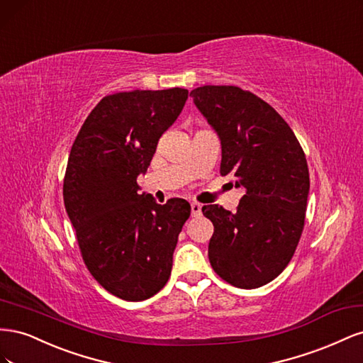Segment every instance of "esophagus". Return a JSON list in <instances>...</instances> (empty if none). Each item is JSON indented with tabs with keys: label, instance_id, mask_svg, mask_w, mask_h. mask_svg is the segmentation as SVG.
I'll use <instances>...</instances> for the list:
<instances>
[{
	"label": "esophagus",
	"instance_id": "obj_1",
	"mask_svg": "<svg viewBox=\"0 0 363 363\" xmlns=\"http://www.w3.org/2000/svg\"><path fill=\"white\" fill-rule=\"evenodd\" d=\"M191 215H192L194 218L200 216V215H201V204H199V203H192V204H191Z\"/></svg>",
	"mask_w": 363,
	"mask_h": 363
}]
</instances>
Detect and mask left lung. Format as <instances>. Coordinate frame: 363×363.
<instances>
[{
  "instance_id": "left-lung-1",
  "label": "left lung",
  "mask_w": 363,
  "mask_h": 363,
  "mask_svg": "<svg viewBox=\"0 0 363 363\" xmlns=\"http://www.w3.org/2000/svg\"><path fill=\"white\" fill-rule=\"evenodd\" d=\"M221 140V175L245 194L235 213L203 206L213 223L208 260L236 288H260L288 267L304 228L309 169L294 131L274 108L238 86L191 91Z\"/></svg>"
}]
</instances>
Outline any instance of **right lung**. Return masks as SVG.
Returning <instances> with one entry per match:
<instances>
[{"mask_svg":"<svg viewBox=\"0 0 363 363\" xmlns=\"http://www.w3.org/2000/svg\"><path fill=\"white\" fill-rule=\"evenodd\" d=\"M188 91H131L107 95L77 135L63 180V201L82 257L101 286L142 301L167 284L186 200L157 204L139 194L157 142L179 118Z\"/></svg>","mask_w":363,"mask_h":363,"instance_id":"right-lung-1","label":"right lung"}]
</instances>
